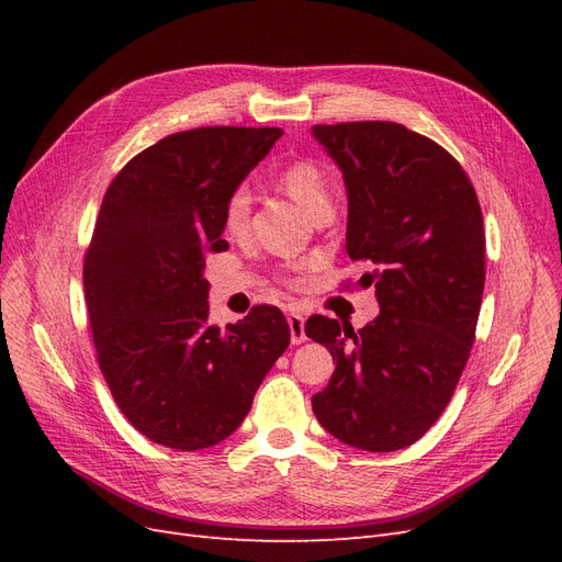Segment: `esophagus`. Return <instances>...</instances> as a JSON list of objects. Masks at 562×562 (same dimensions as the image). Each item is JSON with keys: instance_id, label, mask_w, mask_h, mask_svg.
Listing matches in <instances>:
<instances>
[{"instance_id": "esophagus-1", "label": "esophagus", "mask_w": 562, "mask_h": 562, "mask_svg": "<svg viewBox=\"0 0 562 562\" xmlns=\"http://www.w3.org/2000/svg\"><path fill=\"white\" fill-rule=\"evenodd\" d=\"M288 326H291V342L293 345H302L307 335H304V318L295 312L288 314Z\"/></svg>"}]
</instances>
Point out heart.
Wrapping results in <instances>:
<instances>
[{
    "instance_id": "obj_1",
    "label": "heart",
    "mask_w": 562,
    "mask_h": 562,
    "mask_svg": "<svg viewBox=\"0 0 562 562\" xmlns=\"http://www.w3.org/2000/svg\"><path fill=\"white\" fill-rule=\"evenodd\" d=\"M277 187L291 196L297 206L310 213L312 217L321 211L330 209V184L323 168L312 159H295L285 164L274 178ZM250 217V192L246 187H236V190L225 201V227L232 234H239L246 229Z\"/></svg>"
}]
</instances>
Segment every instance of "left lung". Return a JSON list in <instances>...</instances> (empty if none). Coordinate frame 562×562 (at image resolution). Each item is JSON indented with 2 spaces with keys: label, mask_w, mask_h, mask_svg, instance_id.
Instances as JSON below:
<instances>
[{
  "label": "left lung",
  "mask_w": 562,
  "mask_h": 562,
  "mask_svg": "<svg viewBox=\"0 0 562 562\" xmlns=\"http://www.w3.org/2000/svg\"><path fill=\"white\" fill-rule=\"evenodd\" d=\"M349 194L347 252L372 271L380 316L359 333L310 316L304 333L337 361L312 398L351 448L413 446L446 411L475 339L485 285L479 196L448 149L394 122L316 124ZM349 288V285H347Z\"/></svg>",
  "instance_id": "obj_1"
}]
</instances>
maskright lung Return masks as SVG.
I'll return each instance as SVG.
<instances>
[{
  "label": "right lung",
  "mask_w": 562,
  "mask_h": 562,
  "mask_svg": "<svg viewBox=\"0 0 562 562\" xmlns=\"http://www.w3.org/2000/svg\"><path fill=\"white\" fill-rule=\"evenodd\" d=\"M281 128L201 126L166 135L110 182L83 252L100 372L151 443L217 446L291 342L279 307L255 304L225 333L209 323L203 267L227 248L225 201Z\"/></svg>",
  "instance_id": "right-lung-1"
}]
</instances>
